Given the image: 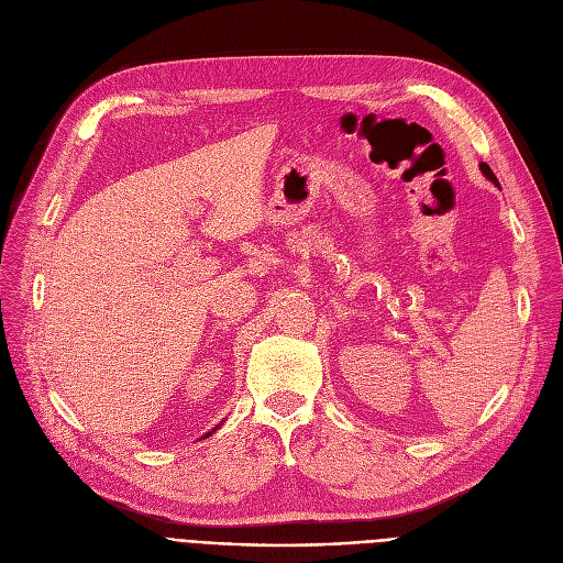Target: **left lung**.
Segmentation results:
<instances>
[{
    "label": "left lung",
    "mask_w": 563,
    "mask_h": 563,
    "mask_svg": "<svg viewBox=\"0 0 563 563\" xmlns=\"http://www.w3.org/2000/svg\"><path fill=\"white\" fill-rule=\"evenodd\" d=\"M481 169H483V175H485L487 179H490L493 184H497V186H499V181H497L495 173H493V169H490V165H487V163H481Z\"/></svg>",
    "instance_id": "1"
}]
</instances>
